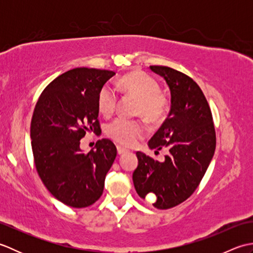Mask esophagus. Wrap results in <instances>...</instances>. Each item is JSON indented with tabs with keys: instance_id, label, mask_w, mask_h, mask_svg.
I'll use <instances>...</instances> for the list:
<instances>
[{
	"instance_id": "1",
	"label": "esophagus",
	"mask_w": 253,
	"mask_h": 253,
	"mask_svg": "<svg viewBox=\"0 0 253 253\" xmlns=\"http://www.w3.org/2000/svg\"><path fill=\"white\" fill-rule=\"evenodd\" d=\"M125 152H127L126 149H124V148H122L120 146H117V154L118 155H122V154H124Z\"/></svg>"
}]
</instances>
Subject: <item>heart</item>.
Segmentation results:
<instances>
[{
    "mask_svg": "<svg viewBox=\"0 0 253 253\" xmlns=\"http://www.w3.org/2000/svg\"><path fill=\"white\" fill-rule=\"evenodd\" d=\"M116 91L135 96L139 100L137 113L147 121L158 123L168 112V100L160 93V85L151 76L142 72H133L114 84V89L106 84L98 96L99 111L109 116L114 112L117 103ZM107 135L123 146H132L146 132V128L137 121L118 117L107 126Z\"/></svg>",
    "mask_w": 253,
    "mask_h": 253,
    "instance_id": "1",
    "label": "heart"
}]
</instances>
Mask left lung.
<instances>
[{
  "label": "left lung",
  "instance_id": "left-lung-1",
  "mask_svg": "<svg viewBox=\"0 0 253 253\" xmlns=\"http://www.w3.org/2000/svg\"><path fill=\"white\" fill-rule=\"evenodd\" d=\"M149 68L169 85L170 110L148 146L169 153L159 162L137 152L132 180L139 197L154 193L153 206L166 210L187 200L200 184L215 151V129L206 96L190 77L166 66Z\"/></svg>",
  "mask_w": 253,
  "mask_h": 253
}]
</instances>
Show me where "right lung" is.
Masks as SVG:
<instances>
[{
  "mask_svg": "<svg viewBox=\"0 0 253 253\" xmlns=\"http://www.w3.org/2000/svg\"><path fill=\"white\" fill-rule=\"evenodd\" d=\"M112 71L74 68L56 77L41 93L30 125L35 164L46 189L72 208H87L103 193L117 150L102 139L85 154L80 140L100 129L98 96Z\"/></svg>",
  "mask_w": 253,
  "mask_h": 253,
  "instance_id": "right-lung-1",
  "label": "right lung"
}]
</instances>
